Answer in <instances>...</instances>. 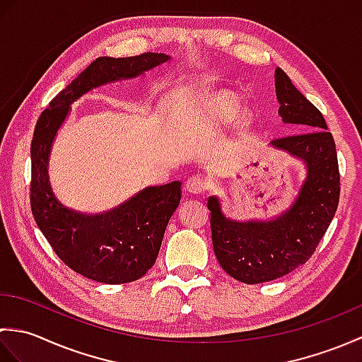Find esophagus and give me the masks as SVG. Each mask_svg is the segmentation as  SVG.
Segmentation results:
<instances>
[{"label":"esophagus","instance_id":"esophagus-1","mask_svg":"<svg viewBox=\"0 0 362 362\" xmlns=\"http://www.w3.org/2000/svg\"><path fill=\"white\" fill-rule=\"evenodd\" d=\"M188 193H193V194H201L205 193L206 189H209V183H206L201 177H189L187 180V185H185Z\"/></svg>","mask_w":362,"mask_h":362}]
</instances>
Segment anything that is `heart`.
Listing matches in <instances>:
<instances>
[{"label":"heart","instance_id":"obj_1","mask_svg":"<svg viewBox=\"0 0 362 362\" xmlns=\"http://www.w3.org/2000/svg\"><path fill=\"white\" fill-rule=\"evenodd\" d=\"M210 110L214 117L227 119L233 117L238 110V99L228 91H219L210 98Z\"/></svg>","mask_w":362,"mask_h":362}]
</instances>
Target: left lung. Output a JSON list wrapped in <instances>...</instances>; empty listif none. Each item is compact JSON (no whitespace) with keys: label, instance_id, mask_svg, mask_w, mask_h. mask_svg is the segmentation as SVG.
<instances>
[{"label":"left lung","instance_id":"left-lung-1","mask_svg":"<svg viewBox=\"0 0 362 362\" xmlns=\"http://www.w3.org/2000/svg\"><path fill=\"white\" fill-rule=\"evenodd\" d=\"M275 93L283 122L306 132L276 138L271 144L306 165V179L288 211L274 221L238 222L226 218L219 199H209L211 240L221 267L238 281L257 284L288 275L305 264L325 235L339 204V165L333 135L313 105L275 68Z\"/></svg>","mask_w":362,"mask_h":362}]
</instances>
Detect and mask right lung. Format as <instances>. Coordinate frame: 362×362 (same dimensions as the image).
Instances as JSON below:
<instances>
[{
    "label": "right lung",
    "mask_w": 362,
    "mask_h": 362,
    "mask_svg": "<svg viewBox=\"0 0 362 362\" xmlns=\"http://www.w3.org/2000/svg\"><path fill=\"white\" fill-rule=\"evenodd\" d=\"M169 60L161 52L134 57H98L49 103L38 118L30 143V210L52 250L90 280L130 283L149 271L158 255L169 219L180 204L182 183L149 187L112 211L87 216L66 209L54 196L48 160L51 146L74 101L119 79H132Z\"/></svg>",
    "instance_id": "obj_1"
}]
</instances>
